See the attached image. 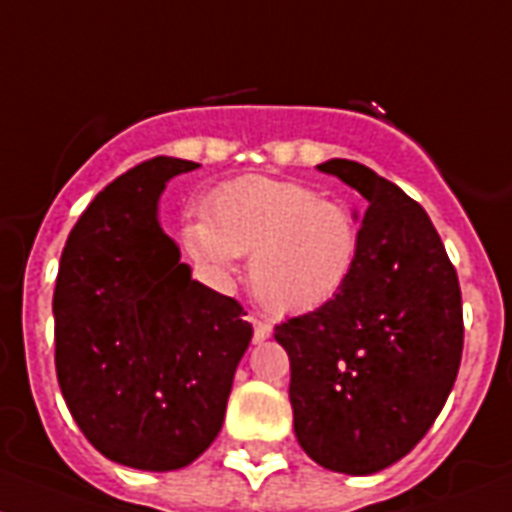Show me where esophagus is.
<instances>
[{"instance_id": "esophagus-1", "label": "esophagus", "mask_w": 512, "mask_h": 512, "mask_svg": "<svg viewBox=\"0 0 512 512\" xmlns=\"http://www.w3.org/2000/svg\"><path fill=\"white\" fill-rule=\"evenodd\" d=\"M249 322L255 325V343L268 341L270 333H273V328H270V322L260 320V317H257V315H249Z\"/></svg>"}]
</instances>
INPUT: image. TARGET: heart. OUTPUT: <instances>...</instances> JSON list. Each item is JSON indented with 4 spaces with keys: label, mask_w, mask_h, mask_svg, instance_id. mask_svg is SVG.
I'll use <instances>...</instances> for the list:
<instances>
[{
    "label": "heart",
    "mask_w": 512,
    "mask_h": 512,
    "mask_svg": "<svg viewBox=\"0 0 512 512\" xmlns=\"http://www.w3.org/2000/svg\"><path fill=\"white\" fill-rule=\"evenodd\" d=\"M184 242L218 278L236 255L249 257L252 294L273 315H299L333 302L359 263L362 234L349 210L304 184L244 176L223 184L208 218L184 229Z\"/></svg>",
    "instance_id": "obj_1"
}]
</instances>
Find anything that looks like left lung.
I'll use <instances>...</instances> for the list:
<instances>
[{
    "label": "left lung",
    "mask_w": 512,
    "mask_h": 512,
    "mask_svg": "<svg viewBox=\"0 0 512 512\" xmlns=\"http://www.w3.org/2000/svg\"><path fill=\"white\" fill-rule=\"evenodd\" d=\"M367 200L362 249L333 302L276 325L291 362L289 398L304 453L341 474H375L437 419L463 354L458 273L429 216L364 163L333 158Z\"/></svg>",
    "instance_id": "left-lung-1"
}]
</instances>
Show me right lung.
Instances as JSON below:
<instances>
[{
    "label": "right lung",
    "instance_id": "obj_1",
    "mask_svg": "<svg viewBox=\"0 0 512 512\" xmlns=\"http://www.w3.org/2000/svg\"><path fill=\"white\" fill-rule=\"evenodd\" d=\"M192 169L158 156L103 187L70 231L54 289L67 409L98 453L143 471L208 450L252 338L242 304L192 281L158 226V195Z\"/></svg>",
    "mask_w": 512,
    "mask_h": 512
}]
</instances>
